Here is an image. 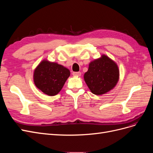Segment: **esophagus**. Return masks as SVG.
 <instances>
[{
  "instance_id": "34e87169",
  "label": "esophagus",
  "mask_w": 153,
  "mask_h": 153,
  "mask_svg": "<svg viewBox=\"0 0 153 153\" xmlns=\"http://www.w3.org/2000/svg\"><path fill=\"white\" fill-rule=\"evenodd\" d=\"M73 75H75V76H80L81 75V73L80 71L78 72H73Z\"/></svg>"
}]
</instances>
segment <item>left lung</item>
Instances as JSON below:
<instances>
[{
	"label": "left lung",
	"instance_id": "obj_1",
	"mask_svg": "<svg viewBox=\"0 0 153 153\" xmlns=\"http://www.w3.org/2000/svg\"><path fill=\"white\" fill-rule=\"evenodd\" d=\"M119 69L113 61L106 55L89 64L84 74V80L91 91L96 95H101L115 86L119 80Z\"/></svg>",
	"mask_w": 153,
	"mask_h": 153
}]
</instances>
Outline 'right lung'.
<instances>
[{
    "label": "right lung",
    "instance_id": "1",
    "mask_svg": "<svg viewBox=\"0 0 153 153\" xmlns=\"http://www.w3.org/2000/svg\"><path fill=\"white\" fill-rule=\"evenodd\" d=\"M70 75V71L57 63L41 62L34 73L36 86L48 96H55L62 89Z\"/></svg>",
    "mask_w": 153,
    "mask_h": 153
}]
</instances>
